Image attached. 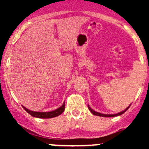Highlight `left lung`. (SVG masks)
Instances as JSON below:
<instances>
[{
	"label": "left lung",
	"mask_w": 149,
	"mask_h": 149,
	"mask_svg": "<svg viewBox=\"0 0 149 149\" xmlns=\"http://www.w3.org/2000/svg\"><path fill=\"white\" fill-rule=\"evenodd\" d=\"M130 106L127 107L126 108V109H125V110L122 111V112H119V113L114 114V115H107V114H102V113H100V112H96V111L93 110V109H91V108L90 107L88 106V109H89V110H90V112H91V113L93 114V115H97V116L105 117V118H110V117H116V116H119V115H123V114L124 113V112H125L126 111H127V109H129V107H130Z\"/></svg>",
	"instance_id": "obj_1"
}]
</instances>
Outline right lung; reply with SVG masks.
I'll return each instance as SVG.
<instances>
[{"label":"right lung","mask_w":149,"mask_h":149,"mask_svg":"<svg viewBox=\"0 0 149 149\" xmlns=\"http://www.w3.org/2000/svg\"><path fill=\"white\" fill-rule=\"evenodd\" d=\"M23 107L24 109L31 116L34 117V118H44V119H47V118H55V117L58 116V115H61L63 112L65 110V102L63 104V105L61 107H60L59 108L56 109L55 110L51 111V112H34V111H31L29 109H26L25 107Z\"/></svg>","instance_id":"obj_1"}]
</instances>
